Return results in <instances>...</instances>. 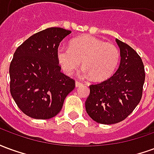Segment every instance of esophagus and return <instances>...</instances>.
Listing matches in <instances>:
<instances>
[{
  "label": "esophagus",
  "instance_id": "esophagus-1",
  "mask_svg": "<svg viewBox=\"0 0 154 154\" xmlns=\"http://www.w3.org/2000/svg\"><path fill=\"white\" fill-rule=\"evenodd\" d=\"M83 85V83L82 82H78V81H77L76 82V87H81V86H82Z\"/></svg>",
  "mask_w": 154,
  "mask_h": 154
}]
</instances>
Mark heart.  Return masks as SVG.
Here are the masks:
<instances>
[{"mask_svg":"<svg viewBox=\"0 0 154 154\" xmlns=\"http://www.w3.org/2000/svg\"><path fill=\"white\" fill-rule=\"evenodd\" d=\"M57 58L62 69L72 75L82 61L84 72L97 81L106 80L114 73L119 60L118 48L91 36H82L72 40L70 47L59 46Z\"/></svg>","mask_w":154,"mask_h":154,"instance_id":"b5f03b06","label":"heart"}]
</instances>
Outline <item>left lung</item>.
Instances as JSON below:
<instances>
[{
	"mask_svg": "<svg viewBox=\"0 0 154 154\" xmlns=\"http://www.w3.org/2000/svg\"><path fill=\"white\" fill-rule=\"evenodd\" d=\"M120 50V63L112 77L90 85L86 110L96 122L111 125L127 118L142 98L145 72L141 57L134 49L116 39Z\"/></svg>",
	"mask_w": 154,
	"mask_h": 154,
	"instance_id": "8db88e82",
	"label": "left lung"
}]
</instances>
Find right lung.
<instances>
[{"label": "right lung", "instance_id": "1", "mask_svg": "<svg viewBox=\"0 0 154 154\" xmlns=\"http://www.w3.org/2000/svg\"><path fill=\"white\" fill-rule=\"evenodd\" d=\"M72 32L52 27L30 36L15 50L10 65V90L23 113L47 119L60 112L75 81L61 72L60 42Z\"/></svg>", "mask_w": 154, "mask_h": 154}]
</instances>
